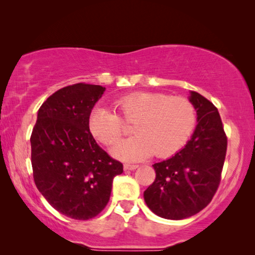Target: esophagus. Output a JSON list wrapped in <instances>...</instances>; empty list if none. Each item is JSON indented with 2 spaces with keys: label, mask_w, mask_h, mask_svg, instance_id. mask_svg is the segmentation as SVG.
Returning a JSON list of instances; mask_svg holds the SVG:
<instances>
[{
  "label": "esophagus",
  "mask_w": 255,
  "mask_h": 255,
  "mask_svg": "<svg viewBox=\"0 0 255 255\" xmlns=\"http://www.w3.org/2000/svg\"><path fill=\"white\" fill-rule=\"evenodd\" d=\"M138 165H131V163H125L124 165V170H134L138 168Z\"/></svg>",
  "instance_id": "esophagus-1"
}]
</instances>
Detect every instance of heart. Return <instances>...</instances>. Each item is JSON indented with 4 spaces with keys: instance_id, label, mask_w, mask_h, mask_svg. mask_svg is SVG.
<instances>
[{
    "instance_id": "b5f03b06",
    "label": "heart",
    "mask_w": 255,
    "mask_h": 255,
    "mask_svg": "<svg viewBox=\"0 0 255 255\" xmlns=\"http://www.w3.org/2000/svg\"><path fill=\"white\" fill-rule=\"evenodd\" d=\"M117 113L95 108L89 115L92 135L106 145H114L133 124L134 137L121 141L113 154L122 160H138L154 154L167 158L179 152L196 127V110L189 100L162 93L138 92L114 103Z\"/></svg>"
}]
</instances>
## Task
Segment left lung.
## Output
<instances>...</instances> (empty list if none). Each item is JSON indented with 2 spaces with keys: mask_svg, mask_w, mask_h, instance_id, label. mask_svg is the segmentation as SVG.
Wrapping results in <instances>:
<instances>
[{
  "mask_svg": "<svg viewBox=\"0 0 255 255\" xmlns=\"http://www.w3.org/2000/svg\"><path fill=\"white\" fill-rule=\"evenodd\" d=\"M197 127L186 147L170 159L153 165L155 180L144 191L147 207L155 215L179 221L207 207L222 180L228 137L221 116L210 101L191 92Z\"/></svg>",
  "mask_w": 255,
  "mask_h": 255,
  "instance_id": "8db88e82",
  "label": "left lung"
}]
</instances>
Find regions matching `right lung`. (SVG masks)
Instances as JSON below:
<instances>
[{
    "instance_id": "obj_1",
    "label": "right lung",
    "mask_w": 255,
    "mask_h": 255,
    "mask_svg": "<svg viewBox=\"0 0 255 255\" xmlns=\"http://www.w3.org/2000/svg\"><path fill=\"white\" fill-rule=\"evenodd\" d=\"M106 88L75 83L41 104L31 133L34 183L60 214L78 221L96 217L110 198L123 163L111 158L90 133L88 118Z\"/></svg>"
}]
</instances>
